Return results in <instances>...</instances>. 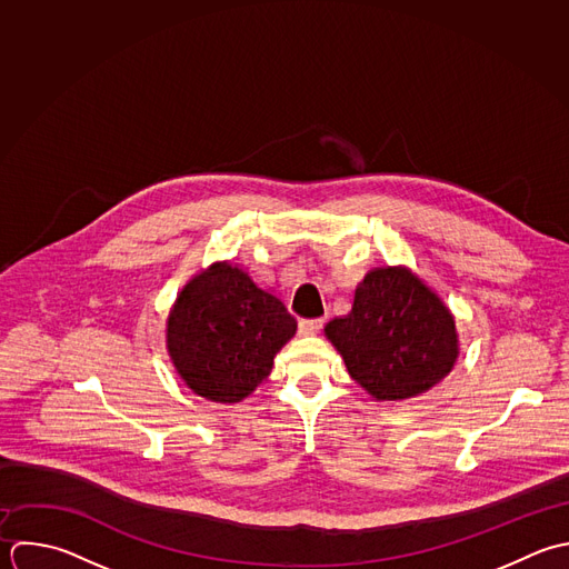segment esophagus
<instances>
[{"label":"esophagus","mask_w":569,"mask_h":569,"mask_svg":"<svg viewBox=\"0 0 569 569\" xmlns=\"http://www.w3.org/2000/svg\"><path fill=\"white\" fill-rule=\"evenodd\" d=\"M323 328V319H303L299 321V332L301 335H317Z\"/></svg>","instance_id":"1"}]
</instances>
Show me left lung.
Here are the masks:
<instances>
[{
  "label": "left lung",
  "mask_w": 569,
  "mask_h": 569,
  "mask_svg": "<svg viewBox=\"0 0 569 569\" xmlns=\"http://www.w3.org/2000/svg\"><path fill=\"white\" fill-rule=\"evenodd\" d=\"M350 377L375 401H408L439 386L461 343L446 301L408 266L370 270L352 310L326 326Z\"/></svg>",
  "instance_id": "1"
}]
</instances>
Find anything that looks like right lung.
I'll use <instances>...</instances> for the list:
<instances>
[{
  "label": "right lung",
  "instance_id": "1",
  "mask_svg": "<svg viewBox=\"0 0 569 569\" xmlns=\"http://www.w3.org/2000/svg\"><path fill=\"white\" fill-rule=\"evenodd\" d=\"M297 321L248 270L214 261L177 295L166 350L179 379L214 403H239L268 379Z\"/></svg>",
  "mask_w": 569,
  "mask_h": 569
}]
</instances>
